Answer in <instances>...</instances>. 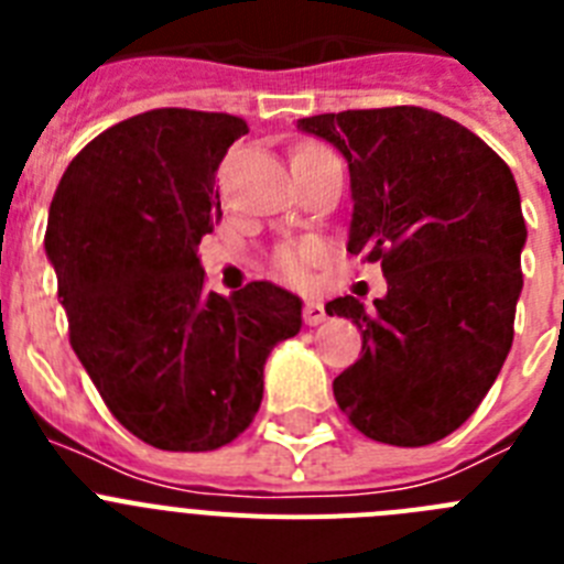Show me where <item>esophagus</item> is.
<instances>
[{
    "instance_id": "esophagus-1",
    "label": "esophagus",
    "mask_w": 564,
    "mask_h": 564,
    "mask_svg": "<svg viewBox=\"0 0 564 564\" xmlns=\"http://www.w3.org/2000/svg\"><path fill=\"white\" fill-rule=\"evenodd\" d=\"M302 318H305L307 327L322 325V322L327 318L325 305H322V302H305V307H302Z\"/></svg>"
}]
</instances>
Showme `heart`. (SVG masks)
Masks as SVG:
<instances>
[{"instance_id":"heart-1","label":"heart","mask_w":564,"mask_h":564,"mask_svg":"<svg viewBox=\"0 0 564 564\" xmlns=\"http://www.w3.org/2000/svg\"><path fill=\"white\" fill-rule=\"evenodd\" d=\"M325 147H302L296 149L293 154V161H307V158H327ZM318 259V248L313 242H302V246H291V248H282L276 253V271L288 279V282H307V271L311 265Z\"/></svg>"}]
</instances>
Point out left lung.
Masks as SVG:
<instances>
[{
  "mask_svg": "<svg viewBox=\"0 0 564 564\" xmlns=\"http://www.w3.org/2000/svg\"><path fill=\"white\" fill-rule=\"evenodd\" d=\"M299 129L344 154L347 251L387 276L372 307L327 302L361 330V358L333 381L338 410L378 443L430 446L480 406L514 341L528 237L514 174L432 109H347Z\"/></svg>",
  "mask_w": 564,
  "mask_h": 564,
  "instance_id": "obj_1",
  "label": "left lung"
}]
</instances>
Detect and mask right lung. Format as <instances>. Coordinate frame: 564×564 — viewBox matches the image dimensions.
I'll list each match as a JSON object with an SVG mask.
<instances>
[{
    "label": "right lung",
    "mask_w": 564,
    "mask_h": 564,
    "mask_svg": "<svg viewBox=\"0 0 564 564\" xmlns=\"http://www.w3.org/2000/svg\"><path fill=\"white\" fill-rule=\"evenodd\" d=\"M248 123L149 109L69 161L50 203L69 344L118 423L166 452L220 449L251 426L262 370L302 327L293 293H206L197 246L220 223L214 174Z\"/></svg>",
    "instance_id": "right-lung-1"
}]
</instances>
